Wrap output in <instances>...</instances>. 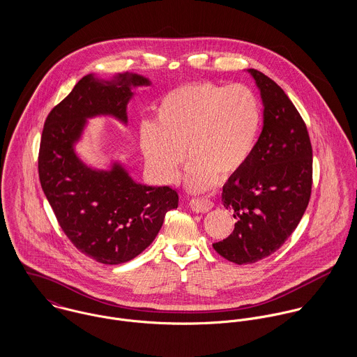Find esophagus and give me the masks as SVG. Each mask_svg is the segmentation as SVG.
<instances>
[{
	"instance_id": "obj_1",
	"label": "esophagus",
	"mask_w": 357,
	"mask_h": 357,
	"mask_svg": "<svg viewBox=\"0 0 357 357\" xmlns=\"http://www.w3.org/2000/svg\"><path fill=\"white\" fill-rule=\"evenodd\" d=\"M190 206H191L192 211H195V213H206L210 208H213L214 204L204 198H195V199L190 201Z\"/></svg>"
}]
</instances>
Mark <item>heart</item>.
I'll return each instance as SVG.
<instances>
[{
	"label": "heart",
	"instance_id": "obj_1",
	"mask_svg": "<svg viewBox=\"0 0 357 357\" xmlns=\"http://www.w3.org/2000/svg\"><path fill=\"white\" fill-rule=\"evenodd\" d=\"M259 128V102L250 88L194 82L160 99L155 125L142 128V147L153 173L165 183L176 180L185 151L187 185L204 191L248 165Z\"/></svg>",
	"mask_w": 357,
	"mask_h": 357
}]
</instances>
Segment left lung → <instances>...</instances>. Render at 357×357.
<instances>
[{"label":"left lung","instance_id":"obj_1","mask_svg":"<svg viewBox=\"0 0 357 357\" xmlns=\"http://www.w3.org/2000/svg\"><path fill=\"white\" fill-rule=\"evenodd\" d=\"M248 71L261 92L264 126L248 165L222 187L235 229L213 245L238 265L275 253L301 221L312 191V146L304 119L275 81L255 68Z\"/></svg>","mask_w":357,"mask_h":357}]
</instances>
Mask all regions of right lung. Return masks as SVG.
I'll list each match as a JSON object with an SVG mask.
<instances>
[{"label": "right lung", "instance_id": "add662e5", "mask_svg": "<svg viewBox=\"0 0 357 357\" xmlns=\"http://www.w3.org/2000/svg\"><path fill=\"white\" fill-rule=\"evenodd\" d=\"M150 85L137 74H119L102 82L93 75L78 81L70 95L47 116L38 174L43 191L66 236L98 262H128L153 243L165 214L178 206L170 187L135 183L118 163L111 170H93L74 153L86 118L112 115L128 122L130 86Z\"/></svg>", "mask_w": 357, "mask_h": 357}]
</instances>
